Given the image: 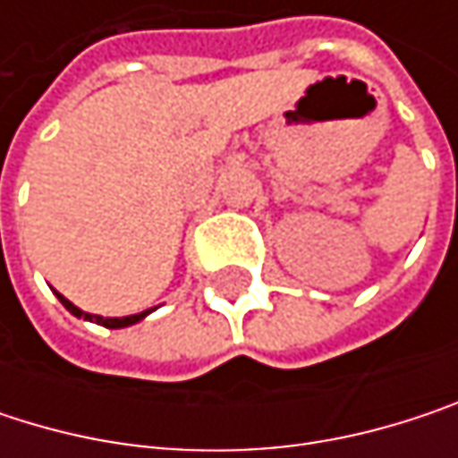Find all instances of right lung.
<instances>
[{
  "instance_id": "add662e5",
  "label": "right lung",
  "mask_w": 458,
  "mask_h": 458,
  "mask_svg": "<svg viewBox=\"0 0 458 458\" xmlns=\"http://www.w3.org/2000/svg\"><path fill=\"white\" fill-rule=\"evenodd\" d=\"M57 294V292H55ZM57 300L63 302V308L68 310V313H73L76 318H84V320H92V323H100V326H106V328H124V326H132V323H138V320H142L150 310H142V313H138V316H124V318H103V316H92V313H84V310H79L73 302H68L63 294H57Z\"/></svg>"
}]
</instances>
